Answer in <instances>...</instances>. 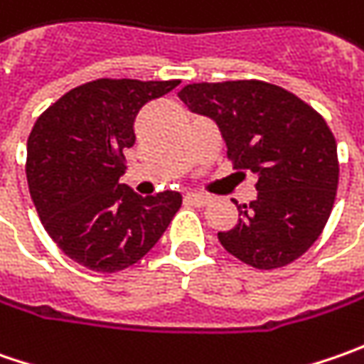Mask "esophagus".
Instances as JSON below:
<instances>
[{"label": "esophagus", "mask_w": 364, "mask_h": 364, "mask_svg": "<svg viewBox=\"0 0 364 364\" xmlns=\"http://www.w3.org/2000/svg\"><path fill=\"white\" fill-rule=\"evenodd\" d=\"M186 203L192 204V206H206L210 203V196H206V194H186Z\"/></svg>", "instance_id": "obj_1"}]
</instances>
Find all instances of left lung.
Wrapping results in <instances>:
<instances>
[{"label":"left lung","mask_w":364,"mask_h":364,"mask_svg":"<svg viewBox=\"0 0 364 364\" xmlns=\"http://www.w3.org/2000/svg\"><path fill=\"white\" fill-rule=\"evenodd\" d=\"M184 105L217 121L235 170L257 174V198L220 245L255 269L301 257L328 223L338 188L336 139L324 117L294 92L265 80L192 82Z\"/></svg>","instance_id":"8db88e82"}]
</instances>
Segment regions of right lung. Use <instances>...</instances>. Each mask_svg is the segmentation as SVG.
Listing matches in <instances>:
<instances>
[{"instance_id":"1","label":"right lung","mask_w":364,"mask_h":364,"mask_svg":"<svg viewBox=\"0 0 364 364\" xmlns=\"http://www.w3.org/2000/svg\"><path fill=\"white\" fill-rule=\"evenodd\" d=\"M178 85L97 78L64 92L34 123L26 158L30 196L52 241L78 265L101 273L132 267L182 206L180 192L144 198L119 182L135 115Z\"/></svg>"}]
</instances>
